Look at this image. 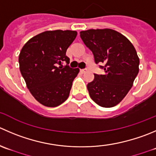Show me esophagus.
I'll return each instance as SVG.
<instances>
[{
  "label": "esophagus",
  "instance_id": "1",
  "mask_svg": "<svg viewBox=\"0 0 156 156\" xmlns=\"http://www.w3.org/2000/svg\"><path fill=\"white\" fill-rule=\"evenodd\" d=\"M86 72H87V69H80V73L81 74H84Z\"/></svg>",
  "mask_w": 156,
  "mask_h": 156
}]
</instances>
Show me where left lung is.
<instances>
[{"label": "left lung", "instance_id": "1", "mask_svg": "<svg viewBox=\"0 0 156 156\" xmlns=\"http://www.w3.org/2000/svg\"><path fill=\"white\" fill-rule=\"evenodd\" d=\"M85 46L93 52L104 75L94 74L87 85L90 98L103 107H112L126 97L139 72L140 58L133 45L112 29H90L80 32Z\"/></svg>", "mask_w": 156, "mask_h": 156}]
</instances>
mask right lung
Wrapping results in <instances>:
<instances>
[{"label":"right lung","instance_id":"right-lung-1","mask_svg":"<svg viewBox=\"0 0 156 156\" xmlns=\"http://www.w3.org/2000/svg\"><path fill=\"white\" fill-rule=\"evenodd\" d=\"M76 36L73 30L45 31L29 40L21 49V75L31 94L43 105L57 107L69 98L79 69L63 67L62 62L69 64L66 50Z\"/></svg>","mask_w":156,"mask_h":156}]
</instances>
